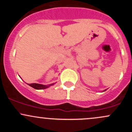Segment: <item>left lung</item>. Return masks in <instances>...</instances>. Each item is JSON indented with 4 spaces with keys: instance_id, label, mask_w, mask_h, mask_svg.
Returning a JSON list of instances; mask_svg holds the SVG:
<instances>
[{
    "instance_id": "left-lung-1",
    "label": "left lung",
    "mask_w": 132,
    "mask_h": 132,
    "mask_svg": "<svg viewBox=\"0 0 132 132\" xmlns=\"http://www.w3.org/2000/svg\"><path fill=\"white\" fill-rule=\"evenodd\" d=\"M105 91H106V90H105Z\"/></svg>"
}]
</instances>
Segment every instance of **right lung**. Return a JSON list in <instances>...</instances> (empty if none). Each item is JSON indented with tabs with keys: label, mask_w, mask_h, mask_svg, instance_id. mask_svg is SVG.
Returning <instances> with one entry per match:
<instances>
[{
	"label": "right lung",
	"mask_w": 132,
	"mask_h": 132,
	"mask_svg": "<svg viewBox=\"0 0 132 132\" xmlns=\"http://www.w3.org/2000/svg\"><path fill=\"white\" fill-rule=\"evenodd\" d=\"M55 83L54 84H49V85H43V84H36V83H33V84H28L29 86H30V87H33L35 89H45L48 88L50 86H53V85L55 84Z\"/></svg>",
	"instance_id": "1"
}]
</instances>
